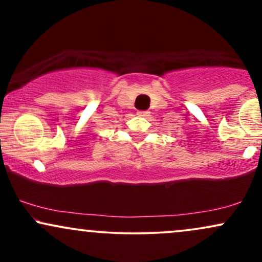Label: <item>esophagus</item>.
I'll use <instances>...</instances> for the list:
<instances>
[{"instance_id":"esophagus-1","label":"esophagus","mask_w":262,"mask_h":262,"mask_svg":"<svg viewBox=\"0 0 262 262\" xmlns=\"http://www.w3.org/2000/svg\"><path fill=\"white\" fill-rule=\"evenodd\" d=\"M137 114L139 117H149L150 112H149V111H139V112H138Z\"/></svg>"}]
</instances>
